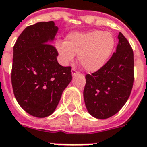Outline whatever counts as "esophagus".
I'll return each mask as SVG.
<instances>
[{"label":"esophagus","instance_id":"esophagus-1","mask_svg":"<svg viewBox=\"0 0 147 147\" xmlns=\"http://www.w3.org/2000/svg\"><path fill=\"white\" fill-rule=\"evenodd\" d=\"M77 74H78V71H77V69H76L75 68H73V69H72V75L75 76Z\"/></svg>","mask_w":147,"mask_h":147}]
</instances>
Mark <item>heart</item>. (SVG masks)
<instances>
[{"mask_svg":"<svg viewBox=\"0 0 147 147\" xmlns=\"http://www.w3.org/2000/svg\"><path fill=\"white\" fill-rule=\"evenodd\" d=\"M115 46L112 33L103 30L74 32L69 34L66 42H57L56 48L63 65L74 61L78 54V61L86 72L94 73L108 62Z\"/></svg>","mask_w":147,"mask_h":147,"instance_id":"b5f03b06","label":"heart"}]
</instances>
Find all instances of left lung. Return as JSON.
I'll list each match as a JSON object with an SVG mask.
<instances>
[{"label": "left lung", "mask_w": 147, "mask_h": 147, "mask_svg": "<svg viewBox=\"0 0 147 147\" xmlns=\"http://www.w3.org/2000/svg\"><path fill=\"white\" fill-rule=\"evenodd\" d=\"M116 53L105 65L86 75L83 97L88 113L97 119H107L126 103L134 84V53L126 38L119 33Z\"/></svg>", "instance_id": "left-lung-1"}]
</instances>
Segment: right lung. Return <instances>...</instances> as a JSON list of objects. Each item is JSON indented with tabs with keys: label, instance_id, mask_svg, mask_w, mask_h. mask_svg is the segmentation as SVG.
Returning a JSON list of instances; mask_svg holds the SVG:
<instances>
[{
	"label": "right lung",
	"instance_id": "1",
	"mask_svg": "<svg viewBox=\"0 0 147 147\" xmlns=\"http://www.w3.org/2000/svg\"><path fill=\"white\" fill-rule=\"evenodd\" d=\"M53 21L37 22L22 32L13 46L11 82L18 103L35 117H47L57 107L72 80L71 67L61 66L53 42Z\"/></svg>",
	"mask_w": 147,
	"mask_h": 147
}]
</instances>
